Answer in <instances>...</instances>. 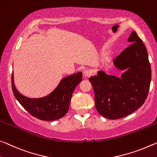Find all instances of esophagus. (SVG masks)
Wrapping results in <instances>:
<instances>
[{
  "label": "esophagus",
  "mask_w": 157,
  "mask_h": 157,
  "mask_svg": "<svg viewBox=\"0 0 157 157\" xmlns=\"http://www.w3.org/2000/svg\"><path fill=\"white\" fill-rule=\"evenodd\" d=\"M83 75L84 77H89L91 75V71L89 69H84L83 71Z\"/></svg>",
  "instance_id": "obj_1"
}]
</instances>
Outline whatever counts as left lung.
I'll list each match as a JSON object with an SVG mask.
<instances>
[{
	"label": "left lung",
	"mask_w": 157,
	"mask_h": 157,
	"mask_svg": "<svg viewBox=\"0 0 157 157\" xmlns=\"http://www.w3.org/2000/svg\"><path fill=\"white\" fill-rule=\"evenodd\" d=\"M132 43L114 59L117 68L126 71L121 78L100 71L89 80L94 91L95 106L99 114L110 119L122 118L143 105L151 82V66L143 40L132 31Z\"/></svg>",
	"instance_id": "left-lung-1"
}]
</instances>
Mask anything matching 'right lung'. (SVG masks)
Instances as JSON below:
<instances>
[{
    "label": "right lung",
    "instance_id": "obj_1",
    "mask_svg": "<svg viewBox=\"0 0 157 157\" xmlns=\"http://www.w3.org/2000/svg\"><path fill=\"white\" fill-rule=\"evenodd\" d=\"M81 72L61 79L58 86L50 94L43 98H29L17 91L12 75V89L16 99L22 107L34 117L43 121H54L65 115L69 110L72 94L82 81Z\"/></svg>",
    "mask_w": 157,
    "mask_h": 157
}]
</instances>
